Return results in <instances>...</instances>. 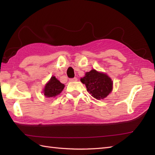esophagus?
Instances as JSON below:
<instances>
[{
	"mask_svg": "<svg viewBox=\"0 0 155 155\" xmlns=\"http://www.w3.org/2000/svg\"><path fill=\"white\" fill-rule=\"evenodd\" d=\"M69 81H78V78H71V79H70Z\"/></svg>",
	"mask_w": 155,
	"mask_h": 155,
	"instance_id": "34e87169",
	"label": "esophagus"
}]
</instances>
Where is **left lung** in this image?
<instances>
[{"mask_svg":"<svg viewBox=\"0 0 155 155\" xmlns=\"http://www.w3.org/2000/svg\"><path fill=\"white\" fill-rule=\"evenodd\" d=\"M80 81L86 85L87 91L97 100L106 98L113 90V82L111 78L104 73L94 69L86 72Z\"/></svg>","mask_w":155,"mask_h":155,"instance_id":"left-lung-1","label":"left lung"}]
</instances>
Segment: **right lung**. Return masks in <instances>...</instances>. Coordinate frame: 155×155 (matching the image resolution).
<instances>
[{"instance_id": "add662e5", "label": "right lung", "mask_w": 155, "mask_h": 155, "mask_svg": "<svg viewBox=\"0 0 155 155\" xmlns=\"http://www.w3.org/2000/svg\"><path fill=\"white\" fill-rule=\"evenodd\" d=\"M64 87L65 85L61 83V81L58 80L55 76H52L48 82L45 84L42 93H44V95L46 97L54 98L61 94Z\"/></svg>"}]
</instances>
